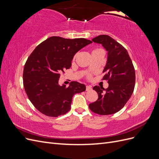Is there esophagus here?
<instances>
[{
    "mask_svg": "<svg viewBox=\"0 0 159 159\" xmlns=\"http://www.w3.org/2000/svg\"><path fill=\"white\" fill-rule=\"evenodd\" d=\"M92 89V88H91V86L90 85H86V91H90Z\"/></svg>",
    "mask_w": 159,
    "mask_h": 159,
    "instance_id": "1",
    "label": "esophagus"
}]
</instances>
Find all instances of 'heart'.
Returning <instances> with one entry per match:
<instances>
[{"instance_id": "obj_1", "label": "heart", "mask_w": 159, "mask_h": 159, "mask_svg": "<svg viewBox=\"0 0 159 159\" xmlns=\"http://www.w3.org/2000/svg\"><path fill=\"white\" fill-rule=\"evenodd\" d=\"M99 50H102V49H101V48H94L92 50V53L95 52H97V51H99ZM75 55H74V57H73V58H72V61H74L75 60ZM85 78L87 79V80H91V79H92V74H86V75H85Z\"/></svg>"}]
</instances>
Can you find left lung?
<instances>
[{"mask_svg":"<svg viewBox=\"0 0 159 159\" xmlns=\"http://www.w3.org/2000/svg\"><path fill=\"white\" fill-rule=\"evenodd\" d=\"M92 41L102 44L108 52L102 80L107 81L109 87L105 89L98 85L93 88L98 99L89 107L96 114L111 115L121 110L131 98L135 84V71L127 50L113 38L99 35Z\"/></svg>","mask_w":159,"mask_h":159,"instance_id":"1","label":"left lung"}]
</instances>
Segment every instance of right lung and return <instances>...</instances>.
Segmentation results:
<instances>
[{"mask_svg":"<svg viewBox=\"0 0 159 159\" xmlns=\"http://www.w3.org/2000/svg\"><path fill=\"white\" fill-rule=\"evenodd\" d=\"M92 42L85 38L67 39L52 36L31 53L23 71V85L28 99L46 116L56 117L71 109L73 95L83 92L85 85L71 81L69 87L60 86L61 73L69 69L77 52Z\"/></svg>","mask_w":159,"mask_h":159,"instance_id":"add662e5","label":"right lung"}]
</instances>
